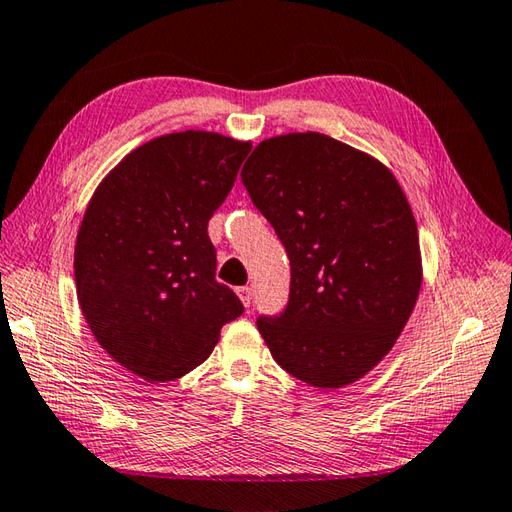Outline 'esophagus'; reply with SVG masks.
Returning a JSON list of instances; mask_svg holds the SVG:
<instances>
[{
    "instance_id": "1",
    "label": "esophagus",
    "mask_w": 512,
    "mask_h": 512,
    "mask_svg": "<svg viewBox=\"0 0 512 512\" xmlns=\"http://www.w3.org/2000/svg\"><path fill=\"white\" fill-rule=\"evenodd\" d=\"M235 292H237V296H240L242 303H244L246 307L253 305V288H248V285H242V288H237Z\"/></svg>"
}]
</instances>
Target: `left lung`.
Segmentation results:
<instances>
[{
	"instance_id": "left-lung-1",
	"label": "left lung",
	"mask_w": 512,
	"mask_h": 512,
	"mask_svg": "<svg viewBox=\"0 0 512 512\" xmlns=\"http://www.w3.org/2000/svg\"><path fill=\"white\" fill-rule=\"evenodd\" d=\"M242 183L290 257V299L259 316L272 358L316 388L358 382L392 349L421 290L419 233L386 165L320 133L261 141Z\"/></svg>"
}]
</instances>
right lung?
<instances>
[{
    "label": "right lung",
    "instance_id": "1",
    "mask_svg": "<svg viewBox=\"0 0 512 512\" xmlns=\"http://www.w3.org/2000/svg\"><path fill=\"white\" fill-rule=\"evenodd\" d=\"M251 141L185 130L117 163L82 218L76 292L100 347L146 382L205 362L222 325L244 312L216 281L207 224L229 196Z\"/></svg>",
    "mask_w": 512,
    "mask_h": 512
}]
</instances>
